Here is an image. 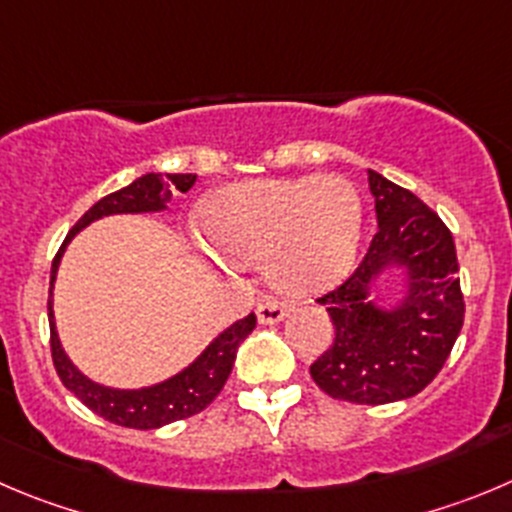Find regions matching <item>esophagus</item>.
Returning <instances> with one entry per match:
<instances>
[{"mask_svg":"<svg viewBox=\"0 0 512 512\" xmlns=\"http://www.w3.org/2000/svg\"><path fill=\"white\" fill-rule=\"evenodd\" d=\"M288 305L280 303V300H260L257 303V318H260L262 326H275V323H280L288 315Z\"/></svg>","mask_w":512,"mask_h":512,"instance_id":"1","label":"esophagus"}]
</instances>
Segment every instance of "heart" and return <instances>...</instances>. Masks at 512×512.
Here are the masks:
<instances>
[{"label": "heart", "mask_w": 512, "mask_h": 512, "mask_svg": "<svg viewBox=\"0 0 512 512\" xmlns=\"http://www.w3.org/2000/svg\"><path fill=\"white\" fill-rule=\"evenodd\" d=\"M202 227L209 260L255 265L275 290L318 295L348 278L356 262L364 209L341 176L242 181L207 199Z\"/></svg>", "instance_id": "obj_1"}]
</instances>
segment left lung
I'll list each match as a JSON object with an SVG mask.
<instances>
[{
  "label": "left lung",
  "instance_id": "left-lung-1",
  "mask_svg": "<svg viewBox=\"0 0 512 512\" xmlns=\"http://www.w3.org/2000/svg\"><path fill=\"white\" fill-rule=\"evenodd\" d=\"M369 189L379 232L351 278L318 298L336 338L310 376L333 399L389 404L419 394L439 374L460 336L465 300L455 240L442 219L376 171ZM389 274L402 278L394 304L378 300Z\"/></svg>",
  "mask_w": 512,
  "mask_h": 512
}]
</instances>
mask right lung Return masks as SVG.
Here are the masks:
<instances>
[{
	"mask_svg": "<svg viewBox=\"0 0 512 512\" xmlns=\"http://www.w3.org/2000/svg\"><path fill=\"white\" fill-rule=\"evenodd\" d=\"M197 181V174H143L138 176L133 184L123 186V189L113 191L100 202H95L83 217L78 219L70 234L62 242L60 252L52 260L50 272V300H47V318H50V346H52V361H55L57 376L62 384L68 386L85 407L93 409L98 417L108 419L113 424L131 429H159L164 424L176 422V419H186L191 414H199L204 407H209L214 396L222 391L224 381L229 379L237 358V348L240 343L255 331L257 318L250 313L242 321L232 323L224 328L217 338H212L207 348L199 353L189 366L179 371V374L169 376V379L159 381V384L141 386V389H116V386H105L98 381L88 379L78 366L70 361V356L62 348L60 336H57L55 326V310H52V290H55L57 270H60V260L65 255V247L73 242L75 234L85 229L88 224L98 222L111 214H154L166 212L171 202V191H189Z\"/></svg>",
	"mask_w": 512,
	"mask_h": 512,
	"instance_id": "right-lung-1",
	"label": "right lung"
}]
</instances>
